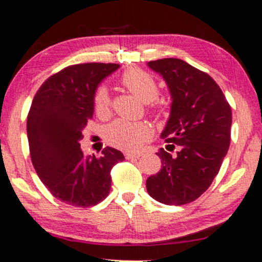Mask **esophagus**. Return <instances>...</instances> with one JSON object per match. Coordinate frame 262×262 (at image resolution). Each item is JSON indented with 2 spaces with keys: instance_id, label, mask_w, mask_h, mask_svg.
<instances>
[{
  "instance_id": "1",
  "label": "esophagus",
  "mask_w": 262,
  "mask_h": 262,
  "mask_svg": "<svg viewBox=\"0 0 262 262\" xmlns=\"http://www.w3.org/2000/svg\"><path fill=\"white\" fill-rule=\"evenodd\" d=\"M141 156V154H130V152H128V154H125V158L127 160H134V158H139Z\"/></svg>"
}]
</instances>
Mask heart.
Listing matches in <instances>:
<instances>
[{
	"label": "heart",
	"instance_id": "heart-1",
	"mask_svg": "<svg viewBox=\"0 0 262 262\" xmlns=\"http://www.w3.org/2000/svg\"><path fill=\"white\" fill-rule=\"evenodd\" d=\"M121 84L140 99L142 102H151L160 94L157 82L150 74L140 69H128L122 74ZM93 107L99 117H105L111 108V99L106 88L99 85L93 94ZM152 135V128L145 122L114 121L104 129V137L108 144L123 151H135L142 146Z\"/></svg>",
	"mask_w": 262,
	"mask_h": 262
}]
</instances>
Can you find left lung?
<instances>
[{
	"instance_id": "8db88e82",
	"label": "left lung",
	"mask_w": 262,
	"mask_h": 262,
	"mask_svg": "<svg viewBox=\"0 0 262 262\" xmlns=\"http://www.w3.org/2000/svg\"><path fill=\"white\" fill-rule=\"evenodd\" d=\"M147 65L163 76L173 99L161 135L167 151L157 152L162 168L146 180L147 192L168 205L191 203L213 183L230 147L231 106L207 72L181 59H158Z\"/></svg>"
}]
</instances>
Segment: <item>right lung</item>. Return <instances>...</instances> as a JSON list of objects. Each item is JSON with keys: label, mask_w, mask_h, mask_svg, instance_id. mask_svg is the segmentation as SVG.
Segmentation results:
<instances>
[{"label": "right lung", "mask_w": 262, "mask_h": 262, "mask_svg": "<svg viewBox=\"0 0 262 262\" xmlns=\"http://www.w3.org/2000/svg\"><path fill=\"white\" fill-rule=\"evenodd\" d=\"M118 64L70 65L43 82L28 115L30 156L38 178L59 201L93 207L107 197L111 169L124 161L121 151L105 147L101 156H84L79 141L93 118V94Z\"/></svg>", "instance_id": "add662e5"}]
</instances>
